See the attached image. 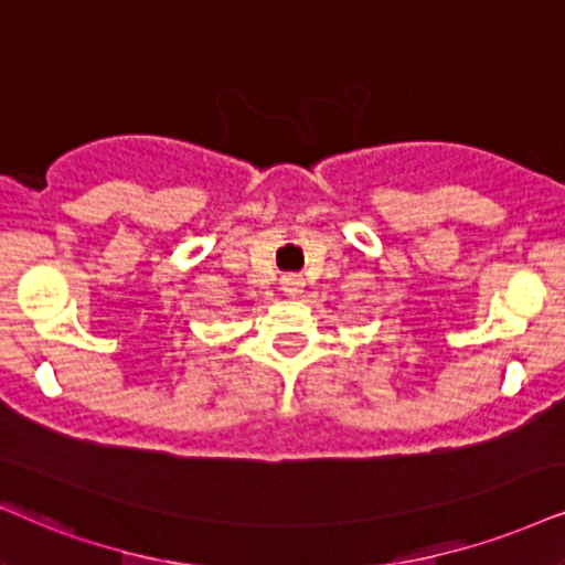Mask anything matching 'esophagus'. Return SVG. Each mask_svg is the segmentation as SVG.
<instances>
[{
  "label": "esophagus",
  "instance_id": "esophagus-1",
  "mask_svg": "<svg viewBox=\"0 0 565 565\" xmlns=\"http://www.w3.org/2000/svg\"><path fill=\"white\" fill-rule=\"evenodd\" d=\"M302 287H305L302 276H287L281 281V289H284V295H287V297H299V295H302Z\"/></svg>",
  "mask_w": 565,
  "mask_h": 565
}]
</instances>
